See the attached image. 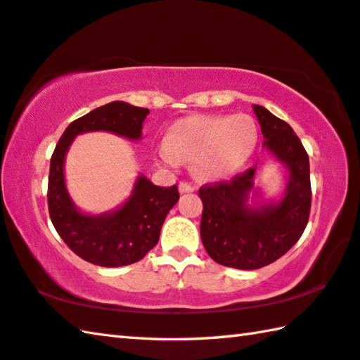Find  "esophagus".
Listing matches in <instances>:
<instances>
[{
    "label": "esophagus",
    "instance_id": "esophagus-1",
    "mask_svg": "<svg viewBox=\"0 0 360 360\" xmlns=\"http://www.w3.org/2000/svg\"><path fill=\"white\" fill-rule=\"evenodd\" d=\"M195 187L192 184H188V182H179V192L181 193H188V192H193Z\"/></svg>",
    "mask_w": 360,
    "mask_h": 360
}]
</instances>
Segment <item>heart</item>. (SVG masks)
I'll return each instance as SVG.
<instances>
[{"label": "heart", "mask_w": 360, "mask_h": 360, "mask_svg": "<svg viewBox=\"0 0 360 360\" xmlns=\"http://www.w3.org/2000/svg\"><path fill=\"white\" fill-rule=\"evenodd\" d=\"M259 141L254 119L248 114L191 115L176 120L158 146L157 155L169 167L192 160L200 179H227L246 165Z\"/></svg>", "instance_id": "b5f03b06"}]
</instances>
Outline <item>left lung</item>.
<instances>
[{
  "instance_id": "obj_1",
  "label": "left lung",
  "mask_w": 360,
  "mask_h": 360,
  "mask_svg": "<svg viewBox=\"0 0 360 360\" xmlns=\"http://www.w3.org/2000/svg\"><path fill=\"white\" fill-rule=\"evenodd\" d=\"M264 148L288 172L281 197L265 200L254 186L257 165L230 182L200 188L203 216L200 236L217 264L257 270L284 255L300 238L311 208L309 158L288 122L254 105Z\"/></svg>"
}]
</instances>
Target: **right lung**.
<instances>
[{"label":"right lung","mask_w":360,"mask_h":360,"mask_svg":"<svg viewBox=\"0 0 360 360\" xmlns=\"http://www.w3.org/2000/svg\"><path fill=\"white\" fill-rule=\"evenodd\" d=\"M149 109L112 101L66 127L51 158L47 203L57 233L79 257L98 266H125L141 260L157 245L169 210L178 203V186L158 187L139 174L130 197L112 211L84 212L72 202L65 181V158L77 135L108 131L139 141Z\"/></svg>","instance_id":"obj_1"}]
</instances>
